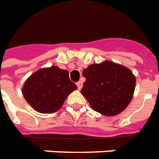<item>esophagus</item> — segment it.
<instances>
[{
  "instance_id": "34e87169",
  "label": "esophagus",
  "mask_w": 159,
  "mask_h": 159,
  "mask_svg": "<svg viewBox=\"0 0 159 159\" xmlns=\"http://www.w3.org/2000/svg\"><path fill=\"white\" fill-rule=\"evenodd\" d=\"M76 84H77V87H78L79 89H81V88H82V86H83V83H82V81H79V82H77V83H76Z\"/></svg>"
}]
</instances>
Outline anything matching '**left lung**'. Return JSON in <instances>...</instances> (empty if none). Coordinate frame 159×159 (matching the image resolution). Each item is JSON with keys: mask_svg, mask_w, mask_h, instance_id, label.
Listing matches in <instances>:
<instances>
[{"mask_svg": "<svg viewBox=\"0 0 159 159\" xmlns=\"http://www.w3.org/2000/svg\"><path fill=\"white\" fill-rule=\"evenodd\" d=\"M86 79L81 93L94 111L115 116L128 106L135 87V78L126 67L111 61L93 64L84 70Z\"/></svg>", "mask_w": 159, "mask_h": 159, "instance_id": "left-lung-1", "label": "left lung"}]
</instances>
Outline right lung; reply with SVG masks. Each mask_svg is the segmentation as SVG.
<instances>
[{"label":"right lung","instance_id":"right-lung-1","mask_svg":"<svg viewBox=\"0 0 159 159\" xmlns=\"http://www.w3.org/2000/svg\"><path fill=\"white\" fill-rule=\"evenodd\" d=\"M77 86L69 77V72L57 66L41 69L33 74L23 87L25 100L36 111L52 113L58 111L67 96Z\"/></svg>","mask_w":159,"mask_h":159}]
</instances>
